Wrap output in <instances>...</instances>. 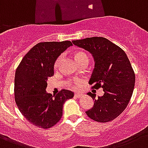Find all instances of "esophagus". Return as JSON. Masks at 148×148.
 <instances>
[{
    "label": "esophagus",
    "mask_w": 148,
    "mask_h": 148,
    "mask_svg": "<svg viewBox=\"0 0 148 148\" xmlns=\"http://www.w3.org/2000/svg\"><path fill=\"white\" fill-rule=\"evenodd\" d=\"M74 97H76V98H81V97H84V95H82L81 93H75L74 94Z\"/></svg>",
    "instance_id": "1"
}]
</instances>
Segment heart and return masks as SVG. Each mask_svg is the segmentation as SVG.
<instances>
[{"mask_svg":"<svg viewBox=\"0 0 148 148\" xmlns=\"http://www.w3.org/2000/svg\"><path fill=\"white\" fill-rule=\"evenodd\" d=\"M75 59H76L77 62H81V61H83V60H88V56L85 53H84V52H77L75 53ZM60 60H61V57H59L58 58V60H56L55 62V67H58L59 66V64L60 62ZM73 84H74V87H77L78 84L77 82H73Z\"/></svg>","mask_w":148,"mask_h":148,"instance_id":"1","label":"heart"}]
</instances>
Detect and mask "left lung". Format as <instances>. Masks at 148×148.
I'll return each mask as SVG.
<instances>
[{
	"mask_svg": "<svg viewBox=\"0 0 148 148\" xmlns=\"http://www.w3.org/2000/svg\"><path fill=\"white\" fill-rule=\"evenodd\" d=\"M75 46L83 48L92 55L95 68L89 84L92 88H103L104 94L88 93L95 104L86 114L97 122L115 119L124 110L133 94L135 74L127 56L114 43L102 37H93L72 40Z\"/></svg>",
	"mask_w": 148,
	"mask_h": 148,
	"instance_id": "obj_1",
	"label": "left lung"
}]
</instances>
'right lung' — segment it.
<instances>
[{
  "label": "right lung",
  "mask_w": 148,
  "mask_h": 148,
  "mask_svg": "<svg viewBox=\"0 0 148 148\" xmlns=\"http://www.w3.org/2000/svg\"><path fill=\"white\" fill-rule=\"evenodd\" d=\"M72 43L41 42L34 46L17 67L14 78L15 101L19 110L30 123L50 128L60 120L65 101L74 92L61 90L56 96L46 91L47 79L54 74L58 58Z\"/></svg>",
  "instance_id": "1"
}]
</instances>
